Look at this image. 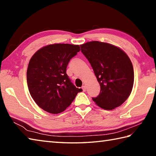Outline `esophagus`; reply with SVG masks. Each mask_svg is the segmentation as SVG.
<instances>
[{"mask_svg":"<svg viewBox=\"0 0 156 156\" xmlns=\"http://www.w3.org/2000/svg\"><path fill=\"white\" fill-rule=\"evenodd\" d=\"M82 89H83V91H86V86H84V85H83V87H82Z\"/></svg>","mask_w":156,"mask_h":156,"instance_id":"34e87169","label":"esophagus"}]
</instances>
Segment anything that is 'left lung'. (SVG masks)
Masks as SVG:
<instances>
[{
	"instance_id": "left-lung-1",
	"label": "left lung",
	"mask_w": 156,
	"mask_h": 156,
	"mask_svg": "<svg viewBox=\"0 0 156 156\" xmlns=\"http://www.w3.org/2000/svg\"><path fill=\"white\" fill-rule=\"evenodd\" d=\"M100 85V94L92 100L105 110L120 106L130 96L134 81L130 59L119 47L99 41L80 45Z\"/></svg>"
}]
</instances>
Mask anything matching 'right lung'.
Wrapping results in <instances>:
<instances>
[{"label": "right lung", "instance_id": "obj_1", "mask_svg": "<svg viewBox=\"0 0 156 156\" xmlns=\"http://www.w3.org/2000/svg\"><path fill=\"white\" fill-rule=\"evenodd\" d=\"M80 51L76 44H53L38 50L31 58L27 71L28 89L41 109L53 114L61 113L83 91L66 73L69 60Z\"/></svg>", "mask_w": 156, "mask_h": 156}]
</instances>
